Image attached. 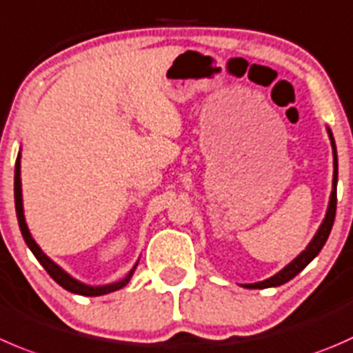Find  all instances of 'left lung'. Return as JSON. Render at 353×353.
Here are the masks:
<instances>
[{
    "instance_id": "obj_1",
    "label": "left lung",
    "mask_w": 353,
    "mask_h": 353,
    "mask_svg": "<svg viewBox=\"0 0 353 353\" xmlns=\"http://www.w3.org/2000/svg\"><path fill=\"white\" fill-rule=\"evenodd\" d=\"M327 134H330L331 139V146H333V167H334V172H333V191H331V196H330V205H327V212H326V217H324L323 224L319 225L317 229L316 236L312 238V241L309 243L305 250L296 256L293 262H290L285 269L274 274L272 278L265 279V281H260V283H253V285H243L245 288L250 290H263V288H274V286H281L285 283H288L290 279L295 278L300 271L309 265L314 259L317 256V253L323 250L324 243H326L327 236H330L331 228H333V222H334V215H336V183H338V155H336V145H334V138H333V132L331 129L327 128Z\"/></svg>"
}]
</instances>
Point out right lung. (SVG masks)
<instances>
[{
    "mask_svg": "<svg viewBox=\"0 0 353 353\" xmlns=\"http://www.w3.org/2000/svg\"><path fill=\"white\" fill-rule=\"evenodd\" d=\"M13 191H15L17 219H19V225H20V231H22L23 239H26L27 246H29L30 252L34 253V256H36V259L39 260L41 265L46 269L48 274H50L51 278H53L54 281L61 286V288H65L67 292H70V293H75V295L100 296V295H107V293H112V292H117V290L124 288V286L131 281V278H132V274H134V269L138 263H136L134 268L131 269V272H129L124 279H121V281L112 283V285H105V286H90V285H84V283H81V281H77V279L72 278V276L67 274V272H65L60 265H57V263H54L50 256L44 255L43 250L37 246V243L34 241V238L30 236L29 228H27V224H26V217H23L22 183H20V153H19V157H17V163H15V183H13Z\"/></svg>",
    "mask_w": 353,
    "mask_h": 353,
    "instance_id": "1",
    "label": "right lung"
}]
</instances>
